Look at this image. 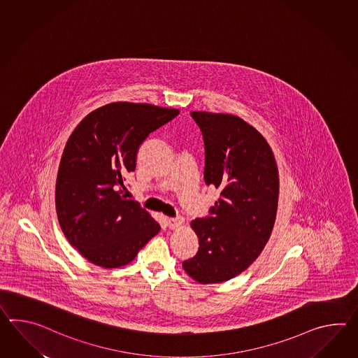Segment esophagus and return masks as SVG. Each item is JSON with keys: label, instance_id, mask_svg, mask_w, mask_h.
Returning a JSON list of instances; mask_svg holds the SVG:
<instances>
[{"label": "esophagus", "instance_id": "1", "mask_svg": "<svg viewBox=\"0 0 358 358\" xmlns=\"http://www.w3.org/2000/svg\"><path fill=\"white\" fill-rule=\"evenodd\" d=\"M182 217H175V218H169V220H168V227H169L171 230H175V229L181 227V226H182Z\"/></svg>", "mask_w": 358, "mask_h": 358}]
</instances>
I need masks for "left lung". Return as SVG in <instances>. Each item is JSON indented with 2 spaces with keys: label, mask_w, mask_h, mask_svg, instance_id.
Wrapping results in <instances>:
<instances>
[{
  "label": "left lung",
  "mask_w": 358,
  "mask_h": 358,
  "mask_svg": "<svg viewBox=\"0 0 358 358\" xmlns=\"http://www.w3.org/2000/svg\"><path fill=\"white\" fill-rule=\"evenodd\" d=\"M191 117L204 140V180L221 195L209 215L191 222L199 250L182 267L200 284H217L247 270L267 244L278 212V164L245 120L207 111Z\"/></svg>",
  "instance_id": "8db88e82"
}]
</instances>
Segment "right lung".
<instances>
[{
	"mask_svg": "<svg viewBox=\"0 0 358 358\" xmlns=\"http://www.w3.org/2000/svg\"><path fill=\"white\" fill-rule=\"evenodd\" d=\"M180 110L111 103L80 120L65 145L56 178L57 220L87 261L117 268L135 259L160 230L148 210L122 195L140 145Z\"/></svg>",
	"mask_w": 358,
	"mask_h": 358,
	"instance_id": "add662e5",
	"label": "right lung"
}]
</instances>
